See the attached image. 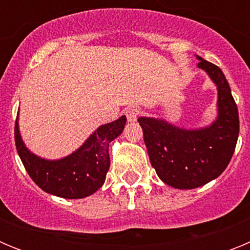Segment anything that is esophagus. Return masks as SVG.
Listing matches in <instances>:
<instances>
[{
  "instance_id": "1",
  "label": "esophagus",
  "mask_w": 250,
  "mask_h": 250,
  "mask_svg": "<svg viewBox=\"0 0 250 250\" xmlns=\"http://www.w3.org/2000/svg\"><path fill=\"white\" fill-rule=\"evenodd\" d=\"M139 114H140V111H139L138 109H135V107H130V109H127L126 112H125L129 123H135L139 118Z\"/></svg>"
}]
</instances>
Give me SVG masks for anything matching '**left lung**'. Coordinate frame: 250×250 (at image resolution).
<instances>
[{
	"instance_id": "obj_1",
	"label": "left lung",
	"mask_w": 250,
	"mask_h": 250,
	"mask_svg": "<svg viewBox=\"0 0 250 250\" xmlns=\"http://www.w3.org/2000/svg\"><path fill=\"white\" fill-rule=\"evenodd\" d=\"M198 67L216 86V118L196 129L176 126L165 119H138L159 178L175 189H194L216 179L228 167L239 135V115L230 86L219 67L196 55Z\"/></svg>"
}]
</instances>
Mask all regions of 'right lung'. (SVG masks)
Returning <instances> with one entry per match:
<instances>
[{
	"instance_id": "right-lung-1",
	"label": "right lung",
	"mask_w": 250,
	"mask_h": 250,
	"mask_svg": "<svg viewBox=\"0 0 250 250\" xmlns=\"http://www.w3.org/2000/svg\"><path fill=\"white\" fill-rule=\"evenodd\" d=\"M19 114L15 125L17 152L28 175L43 191L65 199H81L103 187L110 167L109 144L123 132L126 116L99 126L67 156L50 160L26 146L20 132Z\"/></svg>"
}]
</instances>
